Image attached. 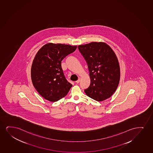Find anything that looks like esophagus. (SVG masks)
I'll use <instances>...</instances> for the list:
<instances>
[{"instance_id": "esophagus-1", "label": "esophagus", "mask_w": 153, "mask_h": 153, "mask_svg": "<svg viewBox=\"0 0 153 153\" xmlns=\"http://www.w3.org/2000/svg\"><path fill=\"white\" fill-rule=\"evenodd\" d=\"M80 80H81V78H79V79H78L77 80L76 82L77 83H79V82H80Z\"/></svg>"}]
</instances>
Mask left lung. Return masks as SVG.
Listing matches in <instances>:
<instances>
[{"mask_svg":"<svg viewBox=\"0 0 153 153\" xmlns=\"http://www.w3.org/2000/svg\"><path fill=\"white\" fill-rule=\"evenodd\" d=\"M87 63L91 83L86 94L95 101L107 99L119 85L120 70L115 52L103 42H92L78 46Z\"/></svg>","mask_w":153,"mask_h":153,"instance_id":"obj_1","label":"left lung"}]
</instances>
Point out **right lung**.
<instances>
[{
  "label": "right lung",
  "instance_id": "obj_1",
  "mask_svg": "<svg viewBox=\"0 0 153 153\" xmlns=\"http://www.w3.org/2000/svg\"><path fill=\"white\" fill-rule=\"evenodd\" d=\"M76 48V46L48 43L36 53L31 68L32 83L47 100L58 101L67 95L72 87L64 76L61 62Z\"/></svg>",
  "mask_w": 153,
  "mask_h": 153
}]
</instances>
